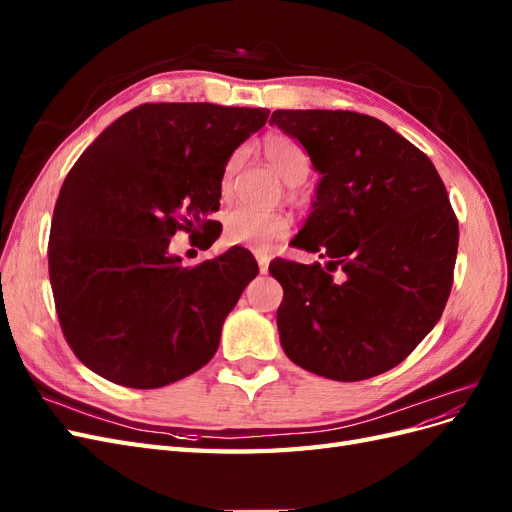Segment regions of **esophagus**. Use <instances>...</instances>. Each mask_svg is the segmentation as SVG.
I'll use <instances>...</instances> for the list:
<instances>
[{
    "label": "esophagus",
    "instance_id": "34e87169",
    "mask_svg": "<svg viewBox=\"0 0 512 512\" xmlns=\"http://www.w3.org/2000/svg\"><path fill=\"white\" fill-rule=\"evenodd\" d=\"M256 256V262H258V269H260V273H267V269H269V254L267 252H256L254 254Z\"/></svg>",
    "mask_w": 512,
    "mask_h": 512
}]
</instances>
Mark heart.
Returning <instances> with one entry per match:
<instances>
[{
  "mask_svg": "<svg viewBox=\"0 0 512 512\" xmlns=\"http://www.w3.org/2000/svg\"><path fill=\"white\" fill-rule=\"evenodd\" d=\"M262 153L269 164L288 183H301L309 170L312 160L301 143L288 134H267L262 138ZM241 168V153L235 151L226 160L220 175V194L228 198L235 190L237 173ZM290 232V218L282 211H258L250 207H237L224 215V239L232 245H245L252 250H267L273 241L284 239Z\"/></svg>",
  "mask_w": 512,
  "mask_h": 512,
  "instance_id": "heart-1",
  "label": "heart"
}]
</instances>
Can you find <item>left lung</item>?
I'll return each instance as SVG.
<instances>
[{
  "label": "left lung",
  "instance_id": "1",
  "mask_svg": "<svg viewBox=\"0 0 512 512\" xmlns=\"http://www.w3.org/2000/svg\"><path fill=\"white\" fill-rule=\"evenodd\" d=\"M322 175L292 239L327 265L275 258L288 359L356 382L399 365L436 327L453 286L457 215L436 166L384 121L352 111H275Z\"/></svg>",
  "mask_w": 512,
  "mask_h": 512
}]
</instances>
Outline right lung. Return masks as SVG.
<instances>
[{
  "label": "right lung",
  "mask_w": 512,
  "mask_h": 512,
  "mask_svg": "<svg viewBox=\"0 0 512 512\" xmlns=\"http://www.w3.org/2000/svg\"><path fill=\"white\" fill-rule=\"evenodd\" d=\"M267 108L209 102L141 104L111 123L61 185L49 237V277L61 331L98 376L160 389L207 365L222 324L258 275L245 247L196 267L168 254L177 230L222 224L220 175Z\"/></svg>",
  "instance_id": "add662e5"
}]
</instances>
